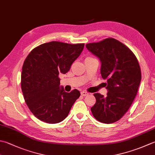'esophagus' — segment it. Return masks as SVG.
Segmentation results:
<instances>
[{"mask_svg": "<svg viewBox=\"0 0 155 155\" xmlns=\"http://www.w3.org/2000/svg\"><path fill=\"white\" fill-rule=\"evenodd\" d=\"M89 95V93H87V92H86V91H82L81 92V95H83V96H87V95Z\"/></svg>", "mask_w": 155, "mask_h": 155, "instance_id": "34e87169", "label": "esophagus"}]
</instances>
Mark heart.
Here are the masks:
<instances>
[{
  "label": "heart",
  "mask_w": 155,
  "mask_h": 155,
  "mask_svg": "<svg viewBox=\"0 0 155 155\" xmlns=\"http://www.w3.org/2000/svg\"><path fill=\"white\" fill-rule=\"evenodd\" d=\"M88 58H91V57H88Z\"/></svg>",
  "instance_id": "heart-1"
}]
</instances>
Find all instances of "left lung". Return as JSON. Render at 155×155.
Listing matches in <instances>:
<instances>
[{"label": "left lung", "mask_w": 155, "mask_h": 155, "mask_svg": "<svg viewBox=\"0 0 155 155\" xmlns=\"http://www.w3.org/2000/svg\"><path fill=\"white\" fill-rule=\"evenodd\" d=\"M101 62V74L108 92L104 97L94 93L96 103L91 108L99 122L111 124L120 120L131 106L141 81V71L136 56L114 38L86 45Z\"/></svg>", "instance_id": "left-lung-1"}]
</instances>
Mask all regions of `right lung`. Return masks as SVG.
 <instances>
[{
    "mask_svg": "<svg viewBox=\"0 0 155 155\" xmlns=\"http://www.w3.org/2000/svg\"><path fill=\"white\" fill-rule=\"evenodd\" d=\"M84 45L48 42L33 49L24 61L21 81L24 99L31 113L42 122H62L80 97L77 89L67 93L60 88L58 76L69 71Z\"/></svg>",
    "mask_w": 155,
    "mask_h": 155,
    "instance_id": "add662e5",
    "label": "right lung"
}]
</instances>
